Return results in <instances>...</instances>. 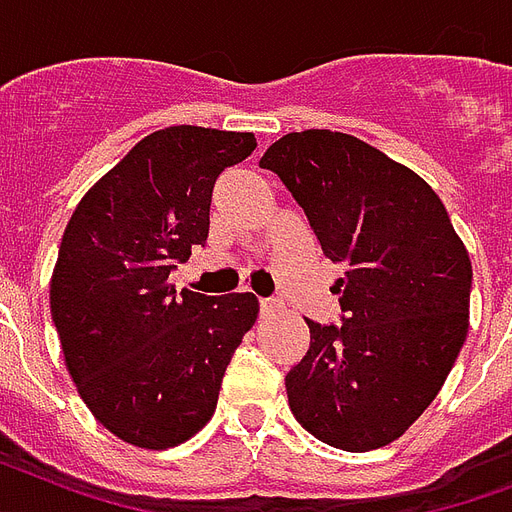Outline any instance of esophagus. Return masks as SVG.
I'll return each mask as SVG.
<instances>
[{
  "instance_id": "esophagus-1",
  "label": "esophagus",
  "mask_w": 512,
  "mask_h": 512,
  "mask_svg": "<svg viewBox=\"0 0 512 512\" xmlns=\"http://www.w3.org/2000/svg\"><path fill=\"white\" fill-rule=\"evenodd\" d=\"M259 307H261V315H264V318H272V315H277V312H280V307H283V304H280L277 299H261Z\"/></svg>"
}]
</instances>
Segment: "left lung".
I'll return each mask as SVG.
<instances>
[{"label":"left lung","mask_w":512,"mask_h":512,"mask_svg":"<svg viewBox=\"0 0 512 512\" xmlns=\"http://www.w3.org/2000/svg\"><path fill=\"white\" fill-rule=\"evenodd\" d=\"M320 248L344 264L339 326H310L285 376L304 430L344 451L398 441L435 400L467 336L473 267L425 178L347 133L301 130L269 146Z\"/></svg>","instance_id":"left-lung-1"}]
</instances>
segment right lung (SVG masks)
I'll list each match as a JSON object with an SVG mask.
<instances>
[{"label":"right lung","mask_w":512,"mask_h":512,"mask_svg":"<svg viewBox=\"0 0 512 512\" xmlns=\"http://www.w3.org/2000/svg\"><path fill=\"white\" fill-rule=\"evenodd\" d=\"M253 149V133L157 130L87 189L66 224L50 280L66 368L93 417L138 449H170L208 425L256 323L253 293H176L168 280L208 240L216 178Z\"/></svg>","instance_id":"1"}]
</instances>
